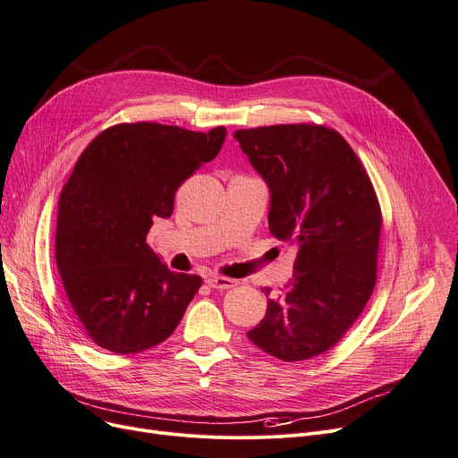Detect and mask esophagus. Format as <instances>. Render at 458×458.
<instances>
[{
    "instance_id": "1",
    "label": "esophagus",
    "mask_w": 458,
    "mask_h": 458,
    "mask_svg": "<svg viewBox=\"0 0 458 458\" xmlns=\"http://www.w3.org/2000/svg\"><path fill=\"white\" fill-rule=\"evenodd\" d=\"M206 284H208L211 289H230V287H233L237 282H235V280H230V278H223V276H208V278H206Z\"/></svg>"
}]
</instances>
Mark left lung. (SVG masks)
Returning <instances> with one entry per match:
<instances>
[{
	"label": "left lung",
	"mask_w": 458,
	"mask_h": 458,
	"mask_svg": "<svg viewBox=\"0 0 458 458\" xmlns=\"http://www.w3.org/2000/svg\"><path fill=\"white\" fill-rule=\"evenodd\" d=\"M270 193L268 230L296 247L293 280L267 296L249 339L282 360H303L341 341L376 287L381 211L346 140L318 125L237 131Z\"/></svg>",
	"instance_id": "obj_1"
}]
</instances>
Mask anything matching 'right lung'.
<instances>
[{
    "label": "right lung",
    "instance_id": "obj_1",
    "mask_svg": "<svg viewBox=\"0 0 458 458\" xmlns=\"http://www.w3.org/2000/svg\"><path fill=\"white\" fill-rule=\"evenodd\" d=\"M226 129L191 132L121 123L81 155L58 199L55 259L72 310L89 339L114 353L164 343L202 285L178 274L145 242L169 219L174 193L219 155Z\"/></svg>",
    "mask_w": 458,
    "mask_h": 458
}]
</instances>
